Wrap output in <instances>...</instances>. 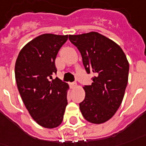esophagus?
Here are the masks:
<instances>
[{
  "mask_svg": "<svg viewBox=\"0 0 146 146\" xmlns=\"http://www.w3.org/2000/svg\"><path fill=\"white\" fill-rule=\"evenodd\" d=\"M70 86H71V88H72V89L76 88V87H77V82H73V83H71Z\"/></svg>",
  "mask_w": 146,
  "mask_h": 146,
  "instance_id": "1",
  "label": "esophagus"
}]
</instances>
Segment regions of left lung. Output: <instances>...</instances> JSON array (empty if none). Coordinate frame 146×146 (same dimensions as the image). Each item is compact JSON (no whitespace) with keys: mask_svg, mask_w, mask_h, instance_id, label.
I'll return each mask as SVG.
<instances>
[{"mask_svg":"<svg viewBox=\"0 0 146 146\" xmlns=\"http://www.w3.org/2000/svg\"><path fill=\"white\" fill-rule=\"evenodd\" d=\"M69 39L81 52L86 72L95 75L92 85L83 87L86 98L80 110L89 122H106L125 95L129 69L126 56L118 44L97 32L69 35Z\"/></svg>","mask_w":146,"mask_h":146,"instance_id":"obj_1","label":"left lung"}]
</instances>
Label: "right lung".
<instances>
[{
	"instance_id": "right-lung-1",
	"label": "right lung",
	"mask_w": 146,
	"mask_h": 146,
	"mask_svg": "<svg viewBox=\"0 0 146 146\" xmlns=\"http://www.w3.org/2000/svg\"><path fill=\"white\" fill-rule=\"evenodd\" d=\"M68 35L42 34L20 51L15 64V78L20 95L29 114L40 126L52 129L63 121L69 85L56 77L55 59Z\"/></svg>"
}]
</instances>
